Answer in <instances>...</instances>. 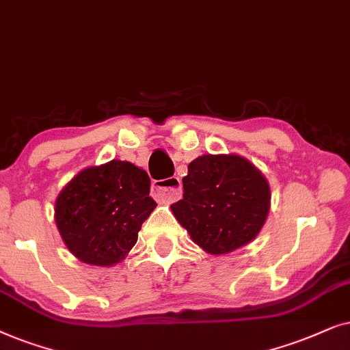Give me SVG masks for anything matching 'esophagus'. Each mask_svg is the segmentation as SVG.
Returning a JSON list of instances; mask_svg holds the SVG:
<instances>
[{
  "label": "esophagus",
  "instance_id": "esophagus-1",
  "mask_svg": "<svg viewBox=\"0 0 350 350\" xmlns=\"http://www.w3.org/2000/svg\"><path fill=\"white\" fill-rule=\"evenodd\" d=\"M153 193L158 200L163 202H176L183 197V183L179 178H167L153 183Z\"/></svg>",
  "mask_w": 350,
  "mask_h": 350
}]
</instances>
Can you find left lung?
<instances>
[{
	"instance_id": "1",
	"label": "left lung",
	"mask_w": 350,
	"mask_h": 350,
	"mask_svg": "<svg viewBox=\"0 0 350 350\" xmlns=\"http://www.w3.org/2000/svg\"><path fill=\"white\" fill-rule=\"evenodd\" d=\"M184 197L171 209L192 240L211 254L250 243L264 226L270 189L258 167L239 155H203L189 165Z\"/></svg>"
}]
</instances>
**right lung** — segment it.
I'll return each instance as SVG.
<instances>
[{"mask_svg": "<svg viewBox=\"0 0 350 350\" xmlns=\"http://www.w3.org/2000/svg\"><path fill=\"white\" fill-rule=\"evenodd\" d=\"M148 193L150 178L129 161L83 170L55 202V222L67 248L88 264L120 262L157 206Z\"/></svg>", "mask_w": 350, "mask_h": 350, "instance_id": "1", "label": "right lung"}]
</instances>
